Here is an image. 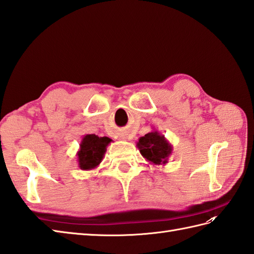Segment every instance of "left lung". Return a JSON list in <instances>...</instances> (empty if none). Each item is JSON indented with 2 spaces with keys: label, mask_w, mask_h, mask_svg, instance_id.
Here are the masks:
<instances>
[{
  "label": "left lung",
  "mask_w": 254,
  "mask_h": 254,
  "mask_svg": "<svg viewBox=\"0 0 254 254\" xmlns=\"http://www.w3.org/2000/svg\"><path fill=\"white\" fill-rule=\"evenodd\" d=\"M140 153L154 166H164L173 153V145L157 130H153L140 137L137 142Z\"/></svg>",
  "instance_id": "8db88e82"
}]
</instances>
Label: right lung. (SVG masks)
<instances>
[{
  "instance_id": "obj_1",
  "label": "right lung",
  "mask_w": 254,
  "mask_h": 254,
  "mask_svg": "<svg viewBox=\"0 0 254 254\" xmlns=\"http://www.w3.org/2000/svg\"><path fill=\"white\" fill-rule=\"evenodd\" d=\"M112 142L108 137H99L97 134H84L77 152L78 166L82 171H91L102 162L106 148Z\"/></svg>"
}]
</instances>
